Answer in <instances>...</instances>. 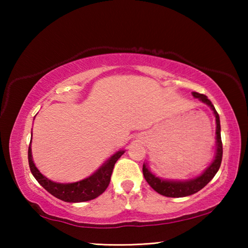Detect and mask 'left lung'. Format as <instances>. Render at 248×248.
<instances>
[{"label": "left lung", "mask_w": 248, "mask_h": 248, "mask_svg": "<svg viewBox=\"0 0 248 248\" xmlns=\"http://www.w3.org/2000/svg\"><path fill=\"white\" fill-rule=\"evenodd\" d=\"M192 96L195 98H198L201 103L211 108L213 115L216 117V153L215 159L211 164L205 169L199 176H196L194 178H189L186 180H175V179H165L158 176L154 175L152 171L149 170L148 163L143 164V176L146 182L153 189L158 192L159 195L165 197H171V198H180V197H187L194 195L196 192L202 189L210 180L215 177L216 174L219 170L222 162V154H223V149H222V140H221V125H220V117L217 114L213 104L210 102L208 97L203 94H199L197 92H192Z\"/></svg>", "instance_id": "8db88e82"}]
</instances>
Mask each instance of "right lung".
Segmentation results:
<instances>
[{
    "label": "right lung",
    "mask_w": 248,
    "mask_h": 248,
    "mask_svg": "<svg viewBox=\"0 0 248 248\" xmlns=\"http://www.w3.org/2000/svg\"><path fill=\"white\" fill-rule=\"evenodd\" d=\"M124 152V150H120L118 152H116L95 173L89 176L87 178L75 183L66 184L53 182V180L47 178L45 175L40 173L32 161L31 139L28 148V163L33 177L49 194H51L62 201H65V202H84V201H90L97 198L99 195H102L107 189L108 185L110 183L112 170H114L116 162L118 161Z\"/></svg>",
    "instance_id": "add662e5"
}]
</instances>
